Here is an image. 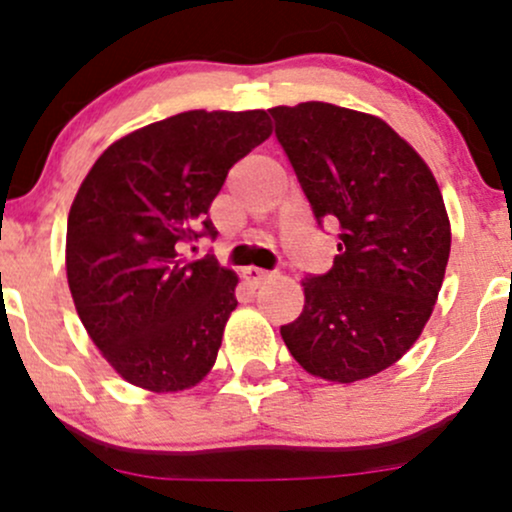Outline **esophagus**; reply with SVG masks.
<instances>
[{"label":"esophagus","mask_w":512,"mask_h":512,"mask_svg":"<svg viewBox=\"0 0 512 512\" xmlns=\"http://www.w3.org/2000/svg\"><path fill=\"white\" fill-rule=\"evenodd\" d=\"M243 279L248 281L250 286H262V284H267L269 279H272V274H269V272H264V269L248 267V269H243Z\"/></svg>","instance_id":"esophagus-1"}]
</instances>
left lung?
<instances>
[{
  "instance_id": "obj_1",
  "label": "left lung",
  "mask_w": 512,
  "mask_h": 512,
  "mask_svg": "<svg viewBox=\"0 0 512 512\" xmlns=\"http://www.w3.org/2000/svg\"><path fill=\"white\" fill-rule=\"evenodd\" d=\"M269 115L317 223L339 226L332 269L305 276L281 337L310 375L356 383L407 354L433 313L450 257L443 195L380 117L320 101Z\"/></svg>"
}]
</instances>
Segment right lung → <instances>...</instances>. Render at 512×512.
Wrapping results in <instances>:
<instances>
[{"instance_id":"right-lung-1","label":"right lung","mask_w":512,"mask_h":512,"mask_svg":"<svg viewBox=\"0 0 512 512\" xmlns=\"http://www.w3.org/2000/svg\"><path fill=\"white\" fill-rule=\"evenodd\" d=\"M272 134L264 110H187L117 139L67 221V281L105 361L151 392L197 385L236 310L238 276L180 248L216 238L209 207L228 170Z\"/></svg>"}]
</instances>
